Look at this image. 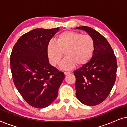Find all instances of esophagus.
Returning a JSON list of instances; mask_svg holds the SVG:
<instances>
[{"label":"esophagus","mask_w":127,"mask_h":127,"mask_svg":"<svg viewBox=\"0 0 127 127\" xmlns=\"http://www.w3.org/2000/svg\"><path fill=\"white\" fill-rule=\"evenodd\" d=\"M64 73H65V75H67V74H70V72H64Z\"/></svg>","instance_id":"esophagus-1"}]
</instances>
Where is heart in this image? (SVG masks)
<instances>
[{
  "label": "heart",
  "instance_id": "b5f03b06",
  "mask_svg": "<svg viewBox=\"0 0 127 127\" xmlns=\"http://www.w3.org/2000/svg\"><path fill=\"white\" fill-rule=\"evenodd\" d=\"M95 43L91 36L74 31H65L50 40L47 47V54L53 66L60 65L65 53L66 58L61 68L70 70L77 65L86 64L93 56Z\"/></svg>",
  "mask_w": 127,
  "mask_h": 127
}]
</instances>
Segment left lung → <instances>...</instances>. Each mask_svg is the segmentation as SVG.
<instances>
[{
  "mask_svg": "<svg viewBox=\"0 0 127 127\" xmlns=\"http://www.w3.org/2000/svg\"><path fill=\"white\" fill-rule=\"evenodd\" d=\"M76 28L86 32L95 43L90 60L74 72L76 97L84 105L95 106L106 99L114 86L116 58L110 44L98 32L86 26Z\"/></svg>",
  "mask_w": 127,
  "mask_h": 127,
  "instance_id": "8db88e82",
  "label": "left lung"
}]
</instances>
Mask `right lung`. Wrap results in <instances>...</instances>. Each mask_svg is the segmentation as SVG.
I'll list each match as a JSON object with an SVG mask.
<instances>
[{
    "label": "right lung",
    "mask_w": 127,
    "mask_h": 127,
    "mask_svg": "<svg viewBox=\"0 0 127 127\" xmlns=\"http://www.w3.org/2000/svg\"><path fill=\"white\" fill-rule=\"evenodd\" d=\"M60 28H36L21 36L10 56L15 87L29 105L44 108L57 98L65 74L50 65L47 47Z\"/></svg>",
    "instance_id": "obj_1"
}]
</instances>
